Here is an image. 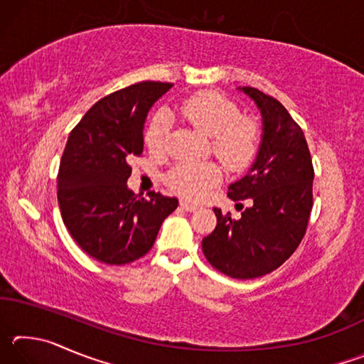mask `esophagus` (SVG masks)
Returning a JSON list of instances; mask_svg holds the SVG:
<instances>
[{
    "label": "esophagus",
    "mask_w": 364,
    "mask_h": 364,
    "mask_svg": "<svg viewBox=\"0 0 364 364\" xmlns=\"http://www.w3.org/2000/svg\"><path fill=\"white\" fill-rule=\"evenodd\" d=\"M181 207L184 208V210H188V212H196L197 208H199V205L193 204V202H188V200H181Z\"/></svg>",
    "instance_id": "1"
}]
</instances>
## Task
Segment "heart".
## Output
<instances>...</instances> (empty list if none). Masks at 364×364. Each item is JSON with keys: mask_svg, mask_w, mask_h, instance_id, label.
Instances as JSON below:
<instances>
[{"mask_svg": "<svg viewBox=\"0 0 364 364\" xmlns=\"http://www.w3.org/2000/svg\"><path fill=\"white\" fill-rule=\"evenodd\" d=\"M176 115L196 130L210 138L212 151L228 168L242 170L252 162L258 149V127L241 112L236 104L212 91H202L184 100ZM170 122L160 112L147 127L144 141L152 154H164L167 147ZM221 178L215 162H183L168 171L167 183L176 194L188 199L204 196Z\"/></svg>", "mask_w": 364, "mask_h": 364, "instance_id": "b5f03b06", "label": "heart"}]
</instances>
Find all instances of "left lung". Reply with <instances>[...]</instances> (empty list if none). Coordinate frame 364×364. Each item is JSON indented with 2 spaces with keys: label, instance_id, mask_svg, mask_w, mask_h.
Instances as JSON below:
<instances>
[{
  "label": "left lung",
  "instance_id": "1",
  "mask_svg": "<svg viewBox=\"0 0 364 364\" xmlns=\"http://www.w3.org/2000/svg\"><path fill=\"white\" fill-rule=\"evenodd\" d=\"M263 119L257 159L247 175L230 184L228 197L250 207L232 220L213 208L217 226L202 239L204 255L236 279L260 278L279 268L305 236L313 207V170L304 130L273 96L242 86Z\"/></svg>",
  "mask_w": 364,
  "mask_h": 364
}]
</instances>
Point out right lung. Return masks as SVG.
Returning <instances> with one entry per match:
<instances>
[{"label": "right lung", "instance_id": "add662e5", "mask_svg": "<svg viewBox=\"0 0 364 364\" xmlns=\"http://www.w3.org/2000/svg\"><path fill=\"white\" fill-rule=\"evenodd\" d=\"M171 83L141 82L97 101L67 139L58 175V202L70 236L90 257L125 264L151 250L176 197L128 189L130 160L141 156L147 112Z\"/></svg>", "mask_w": 364, "mask_h": 364}]
</instances>
